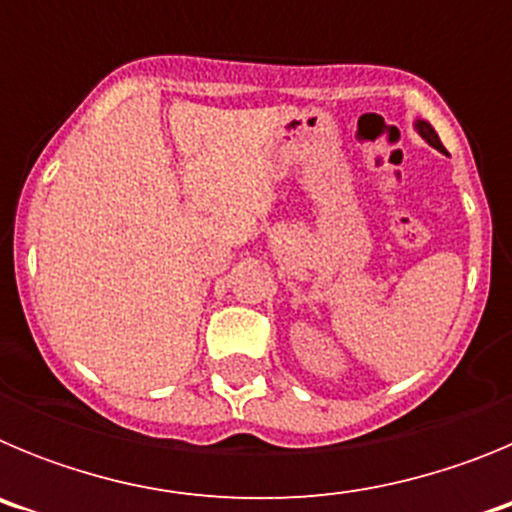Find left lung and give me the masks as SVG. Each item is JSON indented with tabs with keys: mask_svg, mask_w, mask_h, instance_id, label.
<instances>
[{
	"mask_svg": "<svg viewBox=\"0 0 512 512\" xmlns=\"http://www.w3.org/2000/svg\"><path fill=\"white\" fill-rule=\"evenodd\" d=\"M415 128H418V133L423 135L425 140H428V143H431L433 148H438V151H443V146H441V140H438V135H436V130L431 128V125H428V122H423V120H418V125H415Z\"/></svg>",
	"mask_w": 512,
	"mask_h": 512,
	"instance_id": "8db88e82",
	"label": "left lung"
}]
</instances>
